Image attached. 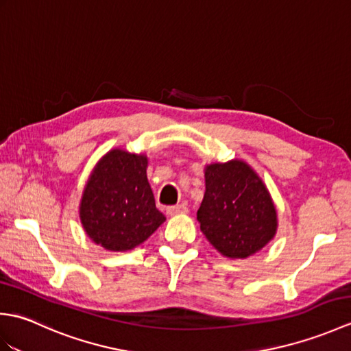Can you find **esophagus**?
<instances>
[{
    "label": "esophagus",
    "mask_w": 351,
    "mask_h": 351,
    "mask_svg": "<svg viewBox=\"0 0 351 351\" xmlns=\"http://www.w3.org/2000/svg\"><path fill=\"white\" fill-rule=\"evenodd\" d=\"M189 208L185 205H173V206H167V214L169 215H178V214H187Z\"/></svg>",
    "instance_id": "34e87169"
}]
</instances>
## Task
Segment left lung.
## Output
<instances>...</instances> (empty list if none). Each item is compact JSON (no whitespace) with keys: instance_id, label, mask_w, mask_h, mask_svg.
Returning <instances> with one entry per match:
<instances>
[{"instance_id":"1","label":"left lung","mask_w":351,"mask_h":351,"mask_svg":"<svg viewBox=\"0 0 351 351\" xmlns=\"http://www.w3.org/2000/svg\"><path fill=\"white\" fill-rule=\"evenodd\" d=\"M197 220L213 247L230 259L255 255L278 232L270 191L247 162L237 158L205 166Z\"/></svg>"}]
</instances>
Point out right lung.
Segmentation results:
<instances>
[{"mask_svg":"<svg viewBox=\"0 0 351 351\" xmlns=\"http://www.w3.org/2000/svg\"><path fill=\"white\" fill-rule=\"evenodd\" d=\"M146 154L111 149L96 162L80 202V221L90 240L110 252L145 243L161 223L146 175Z\"/></svg>","mask_w":351,"mask_h":351,"instance_id":"obj_1","label":"right lung"}]
</instances>
